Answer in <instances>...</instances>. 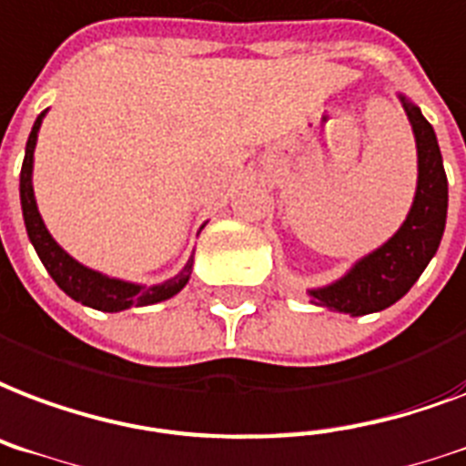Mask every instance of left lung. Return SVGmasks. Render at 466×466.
I'll list each match as a JSON object with an SVG mask.
<instances>
[{
    "mask_svg": "<svg viewBox=\"0 0 466 466\" xmlns=\"http://www.w3.org/2000/svg\"><path fill=\"white\" fill-rule=\"evenodd\" d=\"M413 124L418 147V190L406 222L374 254L354 264L332 286L310 290L315 305L329 310L369 315L389 308L406 296L440 247L447 219V176L438 137L420 109L400 97Z\"/></svg>",
    "mask_w": 466,
    "mask_h": 466,
    "instance_id": "8db88e82",
    "label": "left lung"
}]
</instances>
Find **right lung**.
Here are the masks:
<instances>
[{
  "label": "right lung",
  "mask_w": 466,
  "mask_h": 466,
  "mask_svg": "<svg viewBox=\"0 0 466 466\" xmlns=\"http://www.w3.org/2000/svg\"><path fill=\"white\" fill-rule=\"evenodd\" d=\"M44 115L41 112L38 119H35L34 129L28 134L26 141V156H24V166H21V209H24V225H26L28 239L34 244L35 254L44 261L46 271L51 273V279L58 283L60 290H66L67 296L77 300V303L90 305L95 310L105 312H119L127 310V308H141V305H154L161 303V300H168L183 290V286L190 279V271H193V261H187L186 268L177 273L176 279L166 280L161 286H137V283H127V280L109 279V276H102V273L92 271L87 266L77 264L76 258L67 257L66 251L56 244L48 229H46L44 219L38 215V208H35L34 198V186H31V170H34V148L35 138H38V129H41V122H44Z\"/></svg>",
  "instance_id": "right-lung-1"
}]
</instances>
